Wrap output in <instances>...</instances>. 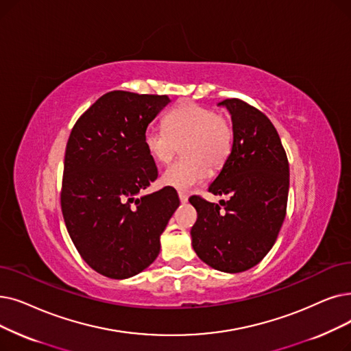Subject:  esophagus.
<instances>
[{
    "label": "esophagus",
    "instance_id": "obj_1",
    "mask_svg": "<svg viewBox=\"0 0 351 351\" xmlns=\"http://www.w3.org/2000/svg\"><path fill=\"white\" fill-rule=\"evenodd\" d=\"M178 195H179V199H180V202H188V193L186 192H182V191H179L178 192Z\"/></svg>",
    "mask_w": 351,
    "mask_h": 351
}]
</instances>
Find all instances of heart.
<instances>
[{
  "label": "heart",
  "instance_id": "b5f03b06",
  "mask_svg": "<svg viewBox=\"0 0 351 351\" xmlns=\"http://www.w3.org/2000/svg\"><path fill=\"white\" fill-rule=\"evenodd\" d=\"M234 142L231 120L196 103L180 104L165 117V129L149 128L143 143L152 159L167 163L182 146L185 158L162 173L166 186L186 191L204 182L230 156Z\"/></svg>",
  "mask_w": 351,
  "mask_h": 351
}]
</instances>
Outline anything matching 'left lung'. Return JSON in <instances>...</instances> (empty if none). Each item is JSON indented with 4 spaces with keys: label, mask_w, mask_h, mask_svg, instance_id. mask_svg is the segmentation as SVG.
<instances>
[{
    "label": "left lung",
    "mask_w": 351,
    "mask_h": 351,
    "mask_svg": "<svg viewBox=\"0 0 351 351\" xmlns=\"http://www.w3.org/2000/svg\"><path fill=\"white\" fill-rule=\"evenodd\" d=\"M234 143L208 191L230 195L212 204L201 196L189 202L197 212L191 230L196 255L222 272L247 271L263 261L282 226L289 188V166L277 129L254 106L226 99Z\"/></svg>",
    "instance_id": "1"
}]
</instances>
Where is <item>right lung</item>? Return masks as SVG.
Returning a JSON list of instances; mask_svg holds the SVG:
<instances>
[{"mask_svg": "<svg viewBox=\"0 0 351 351\" xmlns=\"http://www.w3.org/2000/svg\"><path fill=\"white\" fill-rule=\"evenodd\" d=\"M167 96L114 90L79 117L64 156L62 210L83 260L104 277L130 278L156 260L179 206L173 188L138 196L158 178L143 136Z\"/></svg>", "mask_w": 351, "mask_h": 351, "instance_id": "obj_1", "label": "right lung"}]
</instances>
